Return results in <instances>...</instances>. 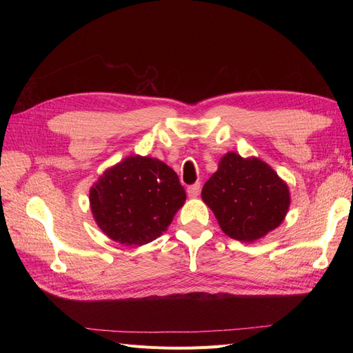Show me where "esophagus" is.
I'll use <instances>...</instances> for the list:
<instances>
[{
  "label": "esophagus",
  "instance_id": "esophagus-1",
  "mask_svg": "<svg viewBox=\"0 0 353 353\" xmlns=\"http://www.w3.org/2000/svg\"><path fill=\"white\" fill-rule=\"evenodd\" d=\"M199 193H200V184L199 183H196V184H193V185H190L188 188H187V194H188V197H197L199 196Z\"/></svg>",
  "mask_w": 353,
  "mask_h": 353
}]
</instances>
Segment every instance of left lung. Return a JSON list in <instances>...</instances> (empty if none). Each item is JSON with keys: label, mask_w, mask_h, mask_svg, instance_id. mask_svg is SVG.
I'll list each match as a JSON object with an SVG mask.
<instances>
[{"label": "left lung", "mask_w": 353, "mask_h": 353, "mask_svg": "<svg viewBox=\"0 0 353 353\" xmlns=\"http://www.w3.org/2000/svg\"><path fill=\"white\" fill-rule=\"evenodd\" d=\"M221 230L239 241H254L275 230L290 206V191L258 157L227 153L201 190Z\"/></svg>", "instance_id": "obj_1"}]
</instances>
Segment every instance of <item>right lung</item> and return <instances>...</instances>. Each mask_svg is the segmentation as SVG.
Instances as JSON below:
<instances>
[{
    "label": "right lung",
    "mask_w": 353,
    "mask_h": 353,
    "mask_svg": "<svg viewBox=\"0 0 353 353\" xmlns=\"http://www.w3.org/2000/svg\"><path fill=\"white\" fill-rule=\"evenodd\" d=\"M184 201L185 190L175 170L138 154L105 170L90 190L97 225L125 245H143L162 236Z\"/></svg>",
    "instance_id": "add662e5"
}]
</instances>
